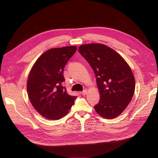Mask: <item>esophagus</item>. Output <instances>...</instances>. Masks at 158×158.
Segmentation results:
<instances>
[{"label":"esophagus","mask_w":158,"mask_h":158,"mask_svg":"<svg viewBox=\"0 0 158 158\" xmlns=\"http://www.w3.org/2000/svg\"><path fill=\"white\" fill-rule=\"evenodd\" d=\"M81 94H82V95H86L87 94V90H86V89H85V90L82 91Z\"/></svg>","instance_id":"esophagus-1"}]
</instances>
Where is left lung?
Listing matches in <instances>:
<instances>
[{"label":"left lung","mask_w":158,"mask_h":158,"mask_svg":"<svg viewBox=\"0 0 158 158\" xmlns=\"http://www.w3.org/2000/svg\"><path fill=\"white\" fill-rule=\"evenodd\" d=\"M78 51L96 77L101 98L94 106L95 110L107 119L118 117L135 93V80L129 66L118 53L104 44L82 45Z\"/></svg>","instance_id":"obj_1"}]
</instances>
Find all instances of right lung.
Listing matches in <instances>:
<instances>
[{
	"label": "right lung",
	"instance_id": "1",
	"mask_svg": "<svg viewBox=\"0 0 158 158\" xmlns=\"http://www.w3.org/2000/svg\"><path fill=\"white\" fill-rule=\"evenodd\" d=\"M76 50L75 46L48 50L37 60L29 73L27 84L29 100L34 108L48 119L63 117L77 98L69 95L63 86L64 66Z\"/></svg>",
	"mask_w": 158,
	"mask_h": 158
}]
</instances>
